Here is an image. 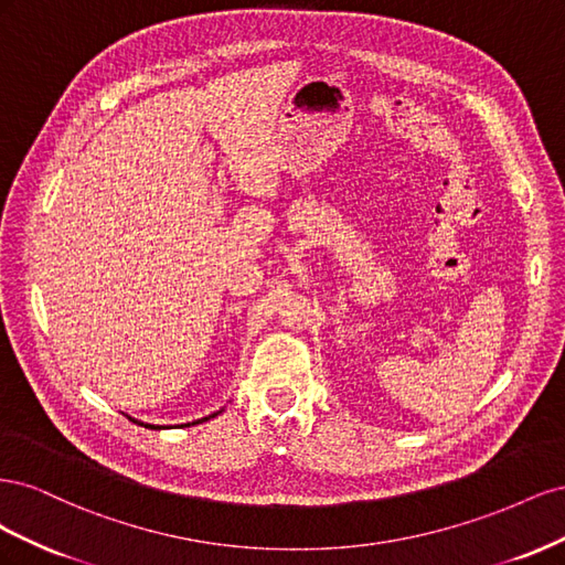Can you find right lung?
<instances>
[{
	"mask_svg": "<svg viewBox=\"0 0 565 565\" xmlns=\"http://www.w3.org/2000/svg\"><path fill=\"white\" fill-rule=\"evenodd\" d=\"M221 413V409H218ZM218 413H214V415H210V417H202V419H195V422H191V424H202V422H207V419H212V417H216ZM131 419V417H129ZM131 422H136V419H131ZM191 424H181V426H191ZM141 426H146V429H164V426H156V424H141Z\"/></svg>",
	"mask_w": 565,
	"mask_h": 565,
	"instance_id": "right-lung-1",
	"label": "right lung"
}]
</instances>
